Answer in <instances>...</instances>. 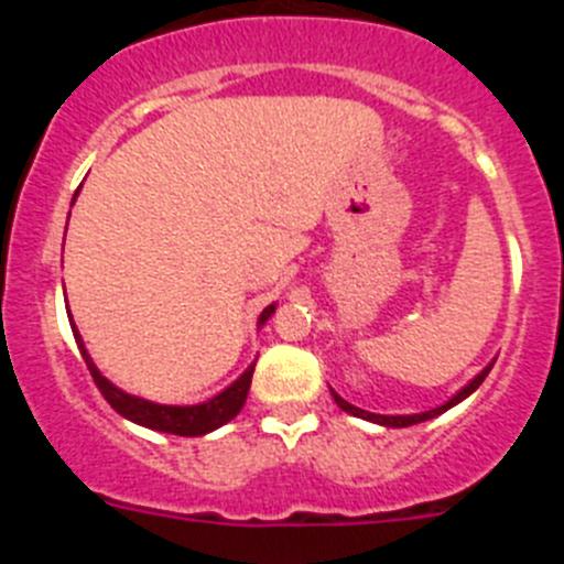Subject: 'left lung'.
Segmentation results:
<instances>
[{
	"label": "left lung",
	"mask_w": 564,
	"mask_h": 564,
	"mask_svg": "<svg viewBox=\"0 0 564 564\" xmlns=\"http://www.w3.org/2000/svg\"><path fill=\"white\" fill-rule=\"evenodd\" d=\"M488 370H491V364H488L486 370L480 372V376L475 378V381L471 383H466V387H463L460 392H457L455 398H452V401H446L443 403V406H437V410H430V412H421V415H376V412H367V410H358V406H352V403H347L344 401L341 395H336V392H333V398H336V403L338 406H341L344 412H350V415H356V417H364V421H372V423H381V426H412V423H421V421H430V417H435V415H441V412H446V410H452V406H455V403H460L463 398H468L471 395V392L477 390V387H480L482 381H486V376H488Z\"/></svg>",
	"instance_id": "obj_1"
}]
</instances>
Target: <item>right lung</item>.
<instances>
[{
  "mask_svg": "<svg viewBox=\"0 0 564 564\" xmlns=\"http://www.w3.org/2000/svg\"><path fill=\"white\" fill-rule=\"evenodd\" d=\"M273 307L276 305H268L265 311H262V316H259V325H265L268 318H271ZM73 333H76V341H78V347H82V356H84V361H87L89 376H93L96 387L101 390V395L107 398L109 406H112L118 415L129 417V421H134V423H141V426H147V430L169 432V435H183V437L206 435V432H214L217 426H223V423H228L231 417H237V412L242 410V403H246L248 390H251L253 364L248 367L246 372H242V376L237 378V381L231 383V387H228V390H223L220 395L212 398V401L197 403V406H163V403L143 401V398L127 395L123 390L112 387V383H109L107 378L96 370L93 358H89L87 350H84V341H82V336H78L76 325H73Z\"/></svg>",
  "mask_w": 564,
  "mask_h": 564,
  "instance_id": "obj_1",
  "label": "right lung"
}]
</instances>
